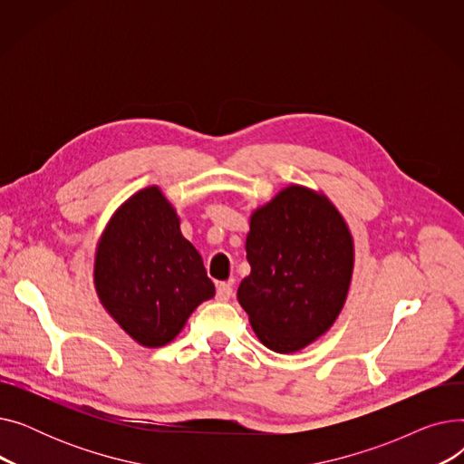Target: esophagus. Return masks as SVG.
I'll use <instances>...</instances> for the list:
<instances>
[{
  "label": "esophagus",
  "instance_id": "esophagus-1",
  "mask_svg": "<svg viewBox=\"0 0 464 464\" xmlns=\"http://www.w3.org/2000/svg\"><path fill=\"white\" fill-rule=\"evenodd\" d=\"M233 295V285L229 282H218L216 284V297L219 301H229Z\"/></svg>",
  "mask_w": 464,
  "mask_h": 464
}]
</instances>
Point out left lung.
Listing matches in <instances>:
<instances>
[{
	"label": "left lung",
	"instance_id": "8db88e82",
	"mask_svg": "<svg viewBox=\"0 0 464 464\" xmlns=\"http://www.w3.org/2000/svg\"><path fill=\"white\" fill-rule=\"evenodd\" d=\"M250 275L237 299L261 343L294 353L325 334L344 308L353 237L322 191L289 184L250 216Z\"/></svg>",
	"mask_w": 464,
	"mask_h": 464
}]
</instances>
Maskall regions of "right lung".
Here are the masks:
<instances>
[{"mask_svg": "<svg viewBox=\"0 0 464 464\" xmlns=\"http://www.w3.org/2000/svg\"><path fill=\"white\" fill-rule=\"evenodd\" d=\"M93 285L111 318L144 348L175 340L216 294L158 186L139 189L111 216L95 246Z\"/></svg>", "mask_w": 464, "mask_h": 464, "instance_id": "obj_1", "label": "right lung"}]
</instances>
